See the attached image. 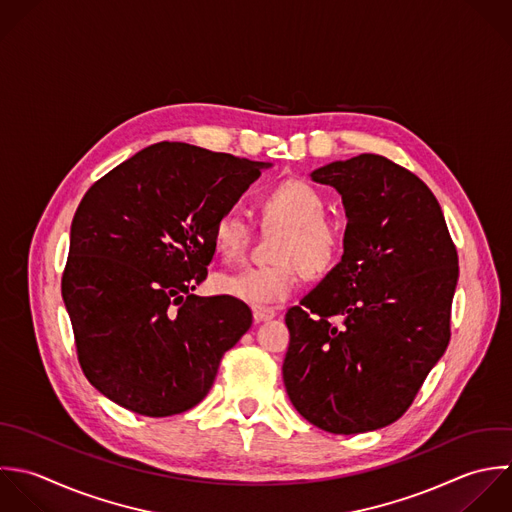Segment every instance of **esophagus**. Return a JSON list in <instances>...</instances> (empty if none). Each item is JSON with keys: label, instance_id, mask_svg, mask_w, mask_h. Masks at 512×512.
Returning <instances> with one entry per match:
<instances>
[{"label": "esophagus", "instance_id": "obj_1", "mask_svg": "<svg viewBox=\"0 0 512 512\" xmlns=\"http://www.w3.org/2000/svg\"><path fill=\"white\" fill-rule=\"evenodd\" d=\"M273 317H275V309H271V307H261V305H253V319H255V323L271 321Z\"/></svg>", "mask_w": 512, "mask_h": 512}]
</instances>
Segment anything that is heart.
<instances>
[{
    "instance_id": "b5f03b06",
    "label": "heart",
    "mask_w": 512,
    "mask_h": 512,
    "mask_svg": "<svg viewBox=\"0 0 512 512\" xmlns=\"http://www.w3.org/2000/svg\"><path fill=\"white\" fill-rule=\"evenodd\" d=\"M257 207L263 227H283L271 255L275 263L217 275L213 287L237 301L267 307L293 295L303 273H327L341 257L343 231L325 215L323 193L301 179L273 185L259 197ZM213 243L227 263H235L249 249V225L237 215H223L213 229Z\"/></svg>"
}]
</instances>
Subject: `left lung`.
Masks as SVG:
<instances>
[{"label":"left lung","instance_id":"8db88e82","mask_svg":"<svg viewBox=\"0 0 512 512\" xmlns=\"http://www.w3.org/2000/svg\"><path fill=\"white\" fill-rule=\"evenodd\" d=\"M311 177L343 197L345 253L285 315L283 383L311 425L367 433L401 419L443 357L459 255L433 191L395 161L361 153Z\"/></svg>","mask_w":512,"mask_h":512}]
</instances>
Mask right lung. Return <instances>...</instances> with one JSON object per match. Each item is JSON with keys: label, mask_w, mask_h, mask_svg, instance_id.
<instances>
[{"label": "right lung", "mask_w": 512, "mask_h": 512, "mask_svg": "<svg viewBox=\"0 0 512 512\" xmlns=\"http://www.w3.org/2000/svg\"><path fill=\"white\" fill-rule=\"evenodd\" d=\"M261 161L161 141L97 179L71 223L61 295L85 379L145 417L193 409L249 331L233 297H197L213 229Z\"/></svg>", "instance_id": "1"}]
</instances>
